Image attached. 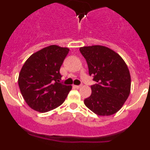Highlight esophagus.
Returning <instances> with one entry per match:
<instances>
[{
  "mask_svg": "<svg viewBox=\"0 0 150 150\" xmlns=\"http://www.w3.org/2000/svg\"><path fill=\"white\" fill-rule=\"evenodd\" d=\"M81 86H82V85H80V86H74V87L75 88H80L81 87Z\"/></svg>",
  "mask_w": 150,
  "mask_h": 150,
  "instance_id": "1",
  "label": "esophagus"
}]
</instances>
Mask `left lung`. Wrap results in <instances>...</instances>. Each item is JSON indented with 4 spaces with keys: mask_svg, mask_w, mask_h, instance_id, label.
Instances as JSON below:
<instances>
[{
    "mask_svg": "<svg viewBox=\"0 0 150 150\" xmlns=\"http://www.w3.org/2000/svg\"><path fill=\"white\" fill-rule=\"evenodd\" d=\"M80 51L87 62L88 72L96 83L84 100L89 110L98 115L108 116L121 109L131 91L129 69L122 57L103 46H83Z\"/></svg>",
    "mask_w": 150,
    "mask_h": 150,
    "instance_id": "8db88e82",
    "label": "left lung"
}]
</instances>
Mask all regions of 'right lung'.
Here are the masks:
<instances>
[{
	"mask_svg": "<svg viewBox=\"0 0 150 150\" xmlns=\"http://www.w3.org/2000/svg\"><path fill=\"white\" fill-rule=\"evenodd\" d=\"M68 48L51 45L32 54L21 69L18 83L29 107L46 112L64 102L72 86L60 83V67Z\"/></svg>",
	"mask_w": 150,
	"mask_h": 150,
	"instance_id": "1",
	"label": "right lung"
}]
</instances>
